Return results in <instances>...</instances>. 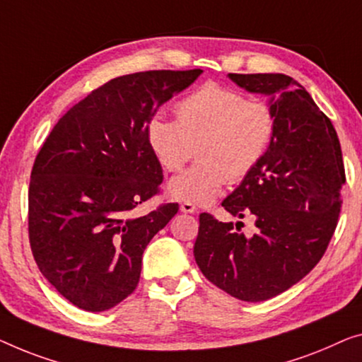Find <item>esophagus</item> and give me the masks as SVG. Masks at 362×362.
Returning <instances> with one entry per match:
<instances>
[{
  "label": "esophagus",
  "instance_id": "obj_1",
  "mask_svg": "<svg viewBox=\"0 0 362 362\" xmlns=\"http://www.w3.org/2000/svg\"><path fill=\"white\" fill-rule=\"evenodd\" d=\"M180 211L182 213H197V206L192 202H183L180 204Z\"/></svg>",
  "mask_w": 362,
  "mask_h": 362
}]
</instances>
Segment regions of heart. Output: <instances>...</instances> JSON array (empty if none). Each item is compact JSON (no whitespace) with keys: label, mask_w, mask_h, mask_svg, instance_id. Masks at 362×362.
<instances>
[{"label":"heart","mask_w":362,"mask_h":362,"mask_svg":"<svg viewBox=\"0 0 362 362\" xmlns=\"http://www.w3.org/2000/svg\"><path fill=\"white\" fill-rule=\"evenodd\" d=\"M175 120L154 117L148 141L167 172H179L193 156L198 163L170 182L179 199L206 203L226 180L239 183L262 163L276 132V117L265 102L219 84H204L175 105Z\"/></svg>","instance_id":"heart-1"}]
</instances>
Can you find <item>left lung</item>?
<instances>
[{"mask_svg": "<svg viewBox=\"0 0 362 362\" xmlns=\"http://www.w3.org/2000/svg\"><path fill=\"white\" fill-rule=\"evenodd\" d=\"M249 93L269 95L276 132L262 163L223 206L244 223H221L199 214L193 247L208 281L235 299L260 302L300 281L325 253L338 224L346 182L341 146L330 118L310 94L286 74H235Z\"/></svg>", "mask_w": 362, "mask_h": 362, "instance_id": "obj_1", "label": "left lung"}]
</instances>
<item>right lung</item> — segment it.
I'll return each instance as SVG.
<instances>
[{
	"label": "right lung",
	"instance_id": "add662e5",
	"mask_svg": "<svg viewBox=\"0 0 362 362\" xmlns=\"http://www.w3.org/2000/svg\"><path fill=\"white\" fill-rule=\"evenodd\" d=\"M203 71L133 73L73 105L37 154L29 185V242L40 273L79 309H112L136 289L143 252L179 211L163 203V167L148 141L160 105Z\"/></svg>",
	"mask_w": 362,
	"mask_h": 362
}]
</instances>
